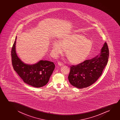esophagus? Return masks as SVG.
I'll return each mask as SVG.
<instances>
[{"label":"esophagus","instance_id":"esophagus-1","mask_svg":"<svg viewBox=\"0 0 120 120\" xmlns=\"http://www.w3.org/2000/svg\"><path fill=\"white\" fill-rule=\"evenodd\" d=\"M58 66H63L64 65V64L60 62H58Z\"/></svg>","mask_w":120,"mask_h":120}]
</instances>
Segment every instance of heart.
<instances>
[{
    "instance_id": "obj_1",
    "label": "heart",
    "mask_w": 120,
    "mask_h": 120,
    "mask_svg": "<svg viewBox=\"0 0 120 120\" xmlns=\"http://www.w3.org/2000/svg\"><path fill=\"white\" fill-rule=\"evenodd\" d=\"M92 42L85 36L73 34L65 36L59 42L53 43V49L56 54H62L66 49V55L72 64H80L89 56L92 49Z\"/></svg>"
}]
</instances>
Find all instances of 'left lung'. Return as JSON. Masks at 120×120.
Wrapping results in <instances>:
<instances>
[{"label": "left lung", "instance_id": "obj_1", "mask_svg": "<svg viewBox=\"0 0 120 120\" xmlns=\"http://www.w3.org/2000/svg\"><path fill=\"white\" fill-rule=\"evenodd\" d=\"M109 56L108 47L105 42L99 55L92 59L71 66L68 77L70 84L80 89L91 85L101 75L108 62Z\"/></svg>", "mask_w": 120, "mask_h": 120}]
</instances>
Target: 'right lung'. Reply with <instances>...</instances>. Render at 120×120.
Returning a JSON list of instances; mask_svg holds the SVG:
<instances>
[{
  "label": "right lung",
  "instance_id": "right-lung-1",
  "mask_svg": "<svg viewBox=\"0 0 120 120\" xmlns=\"http://www.w3.org/2000/svg\"><path fill=\"white\" fill-rule=\"evenodd\" d=\"M17 36L13 44L11 55L14 70L24 82L34 87H41L48 82L55 68L54 63L40 60L34 64L23 62L17 54L15 48Z\"/></svg>",
  "mask_w": 120,
  "mask_h": 120
}]
</instances>
